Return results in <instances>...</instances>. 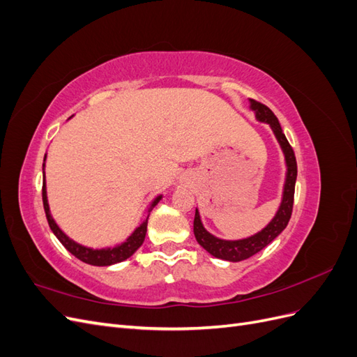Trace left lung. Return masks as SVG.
Masks as SVG:
<instances>
[{
	"instance_id": "left-lung-1",
	"label": "left lung",
	"mask_w": 357,
	"mask_h": 357,
	"mask_svg": "<svg viewBox=\"0 0 357 357\" xmlns=\"http://www.w3.org/2000/svg\"><path fill=\"white\" fill-rule=\"evenodd\" d=\"M250 102H252V109L256 112L257 121L266 122L273 128L278 143L284 152L286 164H287V176H286L283 201L275 214V218L265 229L250 236V238L238 240V241H225V240L215 238V236H213L211 234H208L204 229L199 219V213L198 210L195 211V219H193V234H195V238L199 243V245H202L205 250H207L210 255H213L214 257L225 259V261H229V262H238V261H244V259L252 257L253 255L261 252L262 248H265L273 240H275L287 226L291 215V210H294L295 183L298 176V167H296V158L294 153V149H291L286 135L283 134V129L280 126L275 114L262 102H257L255 100H250Z\"/></svg>"
}]
</instances>
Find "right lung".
Segmentation results:
<instances>
[{"mask_svg":"<svg viewBox=\"0 0 357 357\" xmlns=\"http://www.w3.org/2000/svg\"><path fill=\"white\" fill-rule=\"evenodd\" d=\"M45 159H46V156H45ZM41 195H43V207H45L46 218H47V222H49L52 232L56 235V238L62 243V245L66 247L71 255H74L75 257L80 259V261L84 262V264L95 265V266H109V265H113V264L122 262V261H125V259L131 257L138 250V247L143 244V241L146 238L149 215L146 218V220L132 232V235L129 236V238L121 245L113 247V248H101V250H93V248L83 247L77 243H74L73 240H70L68 236L58 228V225L55 223V220L52 219L50 211H49L47 197H46V183H43ZM159 199H160V197H158L153 201L152 207H155V205L159 202Z\"/></svg>","mask_w":357,"mask_h":357,"instance_id":"add662e5","label":"right lung"}]
</instances>
